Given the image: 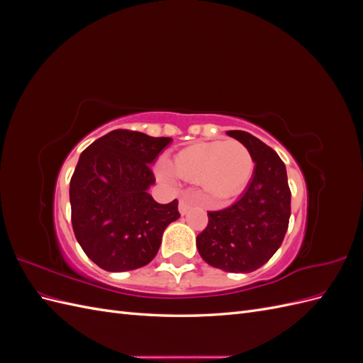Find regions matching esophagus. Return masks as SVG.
Listing matches in <instances>:
<instances>
[{
	"mask_svg": "<svg viewBox=\"0 0 363 363\" xmlns=\"http://www.w3.org/2000/svg\"><path fill=\"white\" fill-rule=\"evenodd\" d=\"M192 206H194V199H192V196L184 195V196H182V200L179 203V211H180L182 215H184V213H188L191 211Z\"/></svg>",
	"mask_w": 363,
	"mask_h": 363,
	"instance_id": "1",
	"label": "esophagus"
}]
</instances>
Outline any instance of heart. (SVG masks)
Instances as JSON below:
<instances>
[{
    "label": "heart",
    "mask_w": 363,
    "mask_h": 363,
    "mask_svg": "<svg viewBox=\"0 0 363 363\" xmlns=\"http://www.w3.org/2000/svg\"><path fill=\"white\" fill-rule=\"evenodd\" d=\"M179 177L199 182L216 203H227L244 191L255 171L250 150L239 140H211L194 144L174 159ZM163 177L168 169L160 168Z\"/></svg>",
    "instance_id": "obj_1"
}]
</instances>
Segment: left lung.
Listing matches in <instances>:
<instances>
[{
  "mask_svg": "<svg viewBox=\"0 0 363 363\" xmlns=\"http://www.w3.org/2000/svg\"><path fill=\"white\" fill-rule=\"evenodd\" d=\"M250 150L255 172L240 199L221 211L207 212L208 223L196 236L200 256L227 272H251L274 256L286 235L291 189L279 155L247 131L230 130Z\"/></svg>",
  "mask_w": 363,
  "mask_h": 363,
  "instance_id": "1",
  "label": "left lung"
}]
</instances>
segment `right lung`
<instances>
[{"instance_id": "1", "label": "right lung", "mask_w": 363, "mask_h": 363, "mask_svg": "<svg viewBox=\"0 0 363 363\" xmlns=\"http://www.w3.org/2000/svg\"><path fill=\"white\" fill-rule=\"evenodd\" d=\"M171 138L113 130L87 147L69 183L71 221L80 247L98 267L130 271L156 257L162 235L180 218L179 201L159 204L151 164Z\"/></svg>"}]
</instances>
